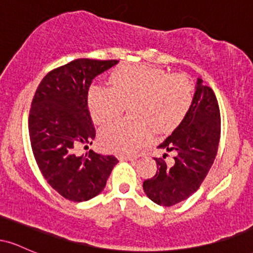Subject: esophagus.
Segmentation results:
<instances>
[{
    "instance_id": "obj_1",
    "label": "esophagus",
    "mask_w": 253,
    "mask_h": 253,
    "mask_svg": "<svg viewBox=\"0 0 253 253\" xmlns=\"http://www.w3.org/2000/svg\"><path fill=\"white\" fill-rule=\"evenodd\" d=\"M119 159H120V161H133V157H129V156H120L119 157Z\"/></svg>"
}]
</instances>
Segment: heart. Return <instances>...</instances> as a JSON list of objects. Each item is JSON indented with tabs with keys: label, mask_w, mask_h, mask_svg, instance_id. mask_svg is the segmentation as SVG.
<instances>
[{
	"label": "heart",
	"mask_w": 253,
	"mask_h": 253,
	"mask_svg": "<svg viewBox=\"0 0 253 253\" xmlns=\"http://www.w3.org/2000/svg\"><path fill=\"white\" fill-rule=\"evenodd\" d=\"M110 88L92 84L88 108L92 121L104 126L129 107L133 121H120L101 132L104 149L119 155H135L157 132L176 128L193 103V85L182 74H171L150 65H123L109 76Z\"/></svg>",
	"instance_id": "b5f03b06"
}]
</instances>
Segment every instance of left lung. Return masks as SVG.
Here are the masks:
<instances>
[{
	"label": "left lung",
	"instance_id": "obj_1",
	"mask_svg": "<svg viewBox=\"0 0 253 253\" xmlns=\"http://www.w3.org/2000/svg\"><path fill=\"white\" fill-rule=\"evenodd\" d=\"M220 109L215 94L197 78L193 103L172 134L158 146L176 153L171 165L155 158L157 172L143 183L145 194L157 205L184 201L199 189L214 163L220 140ZM168 156L164 153L163 158Z\"/></svg>",
	"mask_w": 253,
	"mask_h": 253
}]
</instances>
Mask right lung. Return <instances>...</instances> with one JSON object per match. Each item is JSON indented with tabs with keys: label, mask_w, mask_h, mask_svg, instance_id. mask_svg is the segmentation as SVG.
<instances>
[{
	"label": "right lung",
	"mask_w": 253,
	"mask_h": 253,
	"mask_svg": "<svg viewBox=\"0 0 253 253\" xmlns=\"http://www.w3.org/2000/svg\"><path fill=\"white\" fill-rule=\"evenodd\" d=\"M118 62L72 60L48 72L32 101L28 130L34 158L48 184L70 201L98 195L119 162L92 150L76 155L77 147L86 149L96 135L88 109L90 84Z\"/></svg>",
	"instance_id": "1"
}]
</instances>
